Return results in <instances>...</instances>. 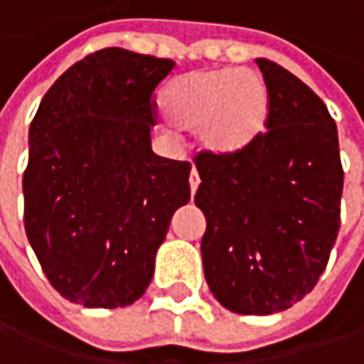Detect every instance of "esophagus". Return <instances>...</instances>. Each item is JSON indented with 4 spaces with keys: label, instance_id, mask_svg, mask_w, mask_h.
Instances as JSON below:
<instances>
[{
    "label": "esophagus",
    "instance_id": "34e87169",
    "mask_svg": "<svg viewBox=\"0 0 364 364\" xmlns=\"http://www.w3.org/2000/svg\"><path fill=\"white\" fill-rule=\"evenodd\" d=\"M189 187H191V193H196V191H198V187H200V175H198V171H196V168H191V175H189Z\"/></svg>",
    "mask_w": 364,
    "mask_h": 364
}]
</instances>
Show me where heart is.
<instances>
[{"instance_id":"heart-1","label":"heart","mask_w":364,"mask_h":364,"mask_svg":"<svg viewBox=\"0 0 364 364\" xmlns=\"http://www.w3.org/2000/svg\"><path fill=\"white\" fill-rule=\"evenodd\" d=\"M162 105L177 127L200 129L208 154L235 156L264 132L269 95L264 77L251 70L210 68L171 82Z\"/></svg>"}]
</instances>
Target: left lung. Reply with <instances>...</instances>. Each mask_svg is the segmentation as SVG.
Masks as SVG:
<instances>
[{
	"instance_id": "1",
	"label": "left lung",
	"mask_w": 364,
	"mask_h": 364,
	"mask_svg": "<svg viewBox=\"0 0 364 364\" xmlns=\"http://www.w3.org/2000/svg\"><path fill=\"white\" fill-rule=\"evenodd\" d=\"M266 132L235 156L200 152L205 282L232 313L269 315L317 284L340 228L344 171L323 100L289 70L257 59Z\"/></svg>"
}]
</instances>
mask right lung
<instances>
[{"label": "right lung", "instance_id": "1", "mask_svg": "<svg viewBox=\"0 0 364 364\" xmlns=\"http://www.w3.org/2000/svg\"><path fill=\"white\" fill-rule=\"evenodd\" d=\"M175 61L109 47L74 63L28 129L24 228L53 289L115 309L146 292L191 164L152 152L154 88Z\"/></svg>", "mask_w": 364, "mask_h": 364}]
</instances>
